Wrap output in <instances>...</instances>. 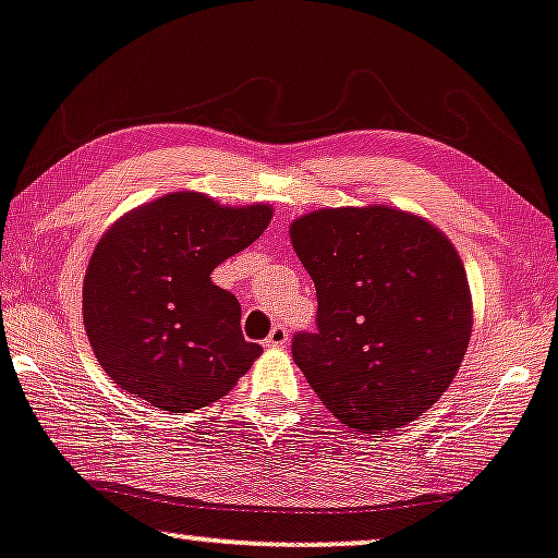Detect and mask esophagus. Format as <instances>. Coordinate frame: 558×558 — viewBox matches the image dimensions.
<instances>
[{"label":"esophagus","instance_id":"1","mask_svg":"<svg viewBox=\"0 0 558 558\" xmlns=\"http://www.w3.org/2000/svg\"><path fill=\"white\" fill-rule=\"evenodd\" d=\"M288 344V329L286 324H275L272 331L267 333L265 347H286Z\"/></svg>","mask_w":558,"mask_h":558}]
</instances>
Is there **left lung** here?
<instances>
[{"label":"left lung","mask_w":558,"mask_h":558,"mask_svg":"<svg viewBox=\"0 0 558 558\" xmlns=\"http://www.w3.org/2000/svg\"><path fill=\"white\" fill-rule=\"evenodd\" d=\"M291 242L316 286V331L293 360L349 428L380 434L426 413L454 380L472 333V295L454 244L390 206L322 209Z\"/></svg>","instance_id":"left-lung-1"}]
</instances>
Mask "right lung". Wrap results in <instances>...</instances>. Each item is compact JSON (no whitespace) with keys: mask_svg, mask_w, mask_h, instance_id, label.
<instances>
[{"mask_svg":"<svg viewBox=\"0 0 558 558\" xmlns=\"http://www.w3.org/2000/svg\"><path fill=\"white\" fill-rule=\"evenodd\" d=\"M270 219V206L229 209L181 191L107 229L86 267L84 324L119 388L178 415L234 388L263 347L242 337L240 301L211 272Z\"/></svg>","mask_w":558,"mask_h":558,"instance_id":"right-lung-1","label":"right lung"}]
</instances>
